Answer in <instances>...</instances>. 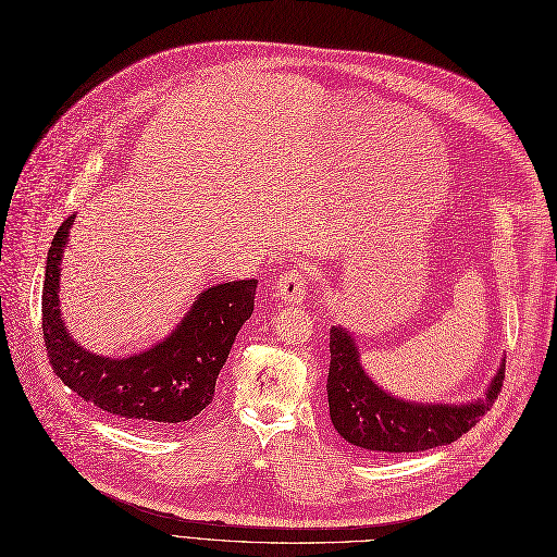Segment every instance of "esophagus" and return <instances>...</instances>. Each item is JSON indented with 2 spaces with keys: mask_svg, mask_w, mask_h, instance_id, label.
Returning <instances> with one entry per match:
<instances>
[{
  "mask_svg": "<svg viewBox=\"0 0 557 557\" xmlns=\"http://www.w3.org/2000/svg\"><path fill=\"white\" fill-rule=\"evenodd\" d=\"M276 293L285 304H301L306 299V274L301 270H289L276 281Z\"/></svg>",
  "mask_w": 557,
  "mask_h": 557,
  "instance_id": "esophagus-1",
  "label": "esophagus"
}]
</instances>
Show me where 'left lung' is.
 <instances>
[{
	"label": "left lung",
	"mask_w": 557,
	"mask_h": 557,
	"mask_svg": "<svg viewBox=\"0 0 557 557\" xmlns=\"http://www.w3.org/2000/svg\"><path fill=\"white\" fill-rule=\"evenodd\" d=\"M329 412L335 431L369 454H414L451 444L481 421L503 385V360L481 399L467 404H429L394 396L364 372L351 331L331 329Z\"/></svg>",
	"instance_id": "left-lung-1"
}]
</instances>
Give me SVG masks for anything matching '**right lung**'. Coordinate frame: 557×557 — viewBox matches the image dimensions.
Listing matches in <instances>:
<instances>
[{
  "mask_svg": "<svg viewBox=\"0 0 557 557\" xmlns=\"http://www.w3.org/2000/svg\"><path fill=\"white\" fill-rule=\"evenodd\" d=\"M74 218L59 226L45 264L42 337L54 374L84 401L136 426L172 429L195 419L213 401L220 369L253 312L258 281L206 287L176 329L140 354H95L72 337L61 312V262Z\"/></svg>",
  "mask_w": 557,
  "mask_h": 557,
  "instance_id": "right-lung-1",
  "label": "right lung"
}]
</instances>
